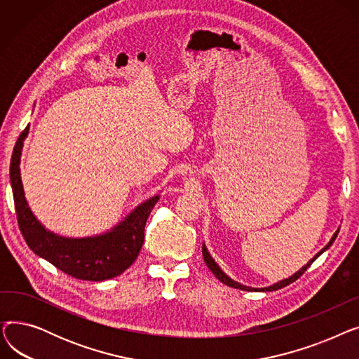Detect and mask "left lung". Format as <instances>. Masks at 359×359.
Wrapping results in <instances>:
<instances>
[{
    "label": "left lung",
    "instance_id": "obj_1",
    "mask_svg": "<svg viewBox=\"0 0 359 359\" xmlns=\"http://www.w3.org/2000/svg\"><path fill=\"white\" fill-rule=\"evenodd\" d=\"M341 229V227H339ZM339 229L334 231V234L332 236V238L329 240V243L326 244V246L320 250L313 259H310L309 262H307V265H304L303 268H299L294 275H291V276H288V278H285V279H280V280H278V282H275V284H272V285H269V287H265V288H252V287H248V285H243V284H240V282H237V280H234V279H231L227 273H225L221 268H219V265L218 263L212 259V256H211V253L208 252V249H206V246H205V243L202 244V256H203V260H205V263H206V266L210 268V271L222 282V284H225V285H229V287H231V288H237V290H243V291H262V292H266V291H276V290H280V288H284V287H287V285H290L291 282H294L295 279H298L301 275H303L307 269H309V266L311 265V263L322 255L323 252H326L332 244H333V241L336 240V237H337V233H339Z\"/></svg>",
    "mask_w": 359,
    "mask_h": 359
}]
</instances>
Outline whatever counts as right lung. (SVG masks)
<instances>
[{
    "label": "right lung",
    "mask_w": 359,
    "mask_h": 359,
    "mask_svg": "<svg viewBox=\"0 0 359 359\" xmlns=\"http://www.w3.org/2000/svg\"><path fill=\"white\" fill-rule=\"evenodd\" d=\"M29 125L18 137L10 163V182L18 227L27 246L55 268L83 280L111 279L126 271L140 255L148 215L160 199V192L137 205L123 219L104 233L87 237H65L36 218L25 195L20 161Z\"/></svg>",
    "instance_id": "add662e5"
}]
</instances>
